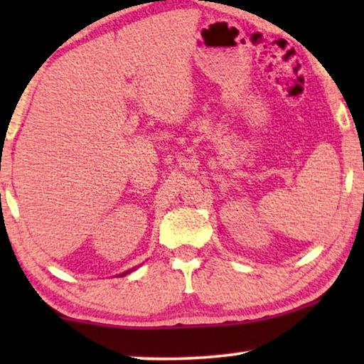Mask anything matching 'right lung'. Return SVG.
<instances>
[{
  "instance_id": "1",
  "label": "right lung",
  "mask_w": 364,
  "mask_h": 364,
  "mask_svg": "<svg viewBox=\"0 0 364 364\" xmlns=\"http://www.w3.org/2000/svg\"><path fill=\"white\" fill-rule=\"evenodd\" d=\"M126 273H127V272H126ZM126 273H124V275H126Z\"/></svg>"
}]
</instances>
